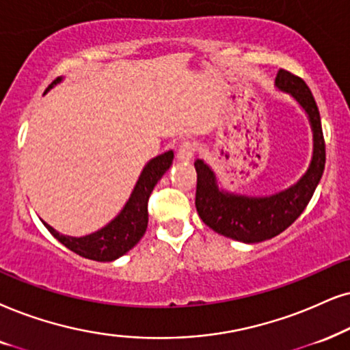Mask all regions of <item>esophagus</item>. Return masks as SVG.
Segmentation results:
<instances>
[{
	"instance_id": "1",
	"label": "esophagus",
	"mask_w": 350,
	"mask_h": 350,
	"mask_svg": "<svg viewBox=\"0 0 350 350\" xmlns=\"http://www.w3.org/2000/svg\"><path fill=\"white\" fill-rule=\"evenodd\" d=\"M196 152H197V145L193 142H190V140H185V142L179 145L178 158L180 161H189V160H192Z\"/></svg>"
}]
</instances>
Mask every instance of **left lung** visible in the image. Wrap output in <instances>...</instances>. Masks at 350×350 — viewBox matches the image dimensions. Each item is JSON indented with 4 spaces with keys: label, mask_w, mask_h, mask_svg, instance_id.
Returning a JSON list of instances; mask_svg holds the SVG:
<instances>
[{
    "label": "left lung",
    "mask_w": 350,
    "mask_h": 350,
    "mask_svg": "<svg viewBox=\"0 0 350 350\" xmlns=\"http://www.w3.org/2000/svg\"><path fill=\"white\" fill-rule=\"evenodd\" d=\"M276 87L291 94L308 114L313 131V158L305 174L289 189L269 197H247L221 190L211 167L197 160L196 206L203 223L215 232L234 241L255 244L286 231L302 215L320 183L326 152L321 119L310 88L302 79L286 69L278 70Z\"/></svg>",
    "instance_id": "obj_1"
}]
</instances>
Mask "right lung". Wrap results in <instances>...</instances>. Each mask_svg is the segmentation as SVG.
<instances>
[{
  "label": "right lung",
  "mask_w": 350,
  "mask_h": 350,
  "mask_svg": "<svg viewBox=\"0 0 350 350\" xmlns=\"http://www.w3.org/2000/svg\"><path fill=\"white\" fill-rule=\"evenodd\" d=\"M59 81V77L53 81L45 94ZM172 158H174V153L170 150L145 165L126 206L111 223L106 224L100 231L83 237H70L59 234L50 224H43L53 234V237L57 239L69 250H72L74 254L81 255L83 258L95 260V262H113L126 252H129L147 231L150 193L158 180L163 178V174L170 170Z\"/></svg>",
  "instance_id": "1"
}]
</instances>
